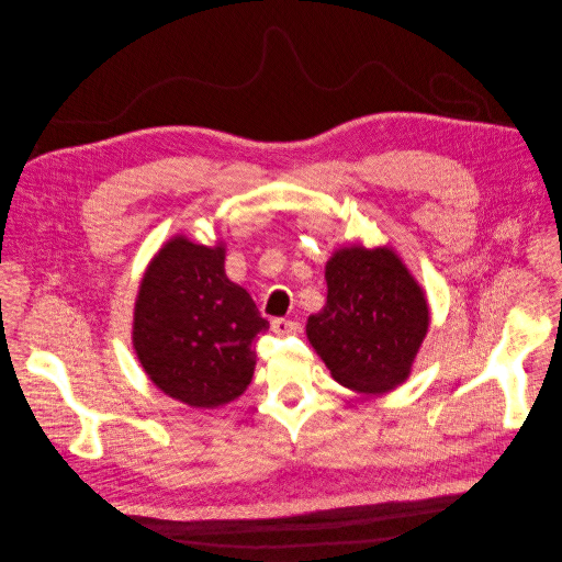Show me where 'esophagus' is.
<instances>
[{"mask_svg": "<svg viewBox=\"0 0 562 562\" xmlns=\"http://www.w3.org/2000/svg\"><path fill=\"white\" fill-rule=\"evenodd\" d=\"M272 331L277 336H295L300 334V323H295V319L279 317V319H272Z\"/></svg>", "mask_w": 562, "mask_h": 562, "instance_id": "1", "label": "esophagus"}]
</instances>
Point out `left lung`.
<instances>
[{
	"label": "left lung",
	"instance_id": "left-lung-1",
	"mask_svg": "<svg viewBox=\"0 0 562 562\" xmlns=\"http://www.w3.org/2000/svg\"><path fill=\"white\" fill-rule=\"evenodd\" d=\"M327 304L306 336L331 378L357 393H389L407 382L430 327L425 290L393 247L347 245L325 265Z\"/></svg>",
	"mask_w": 562,
	"mask_h": 562
}]
</instances>
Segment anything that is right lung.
I'll use <instances>...</instances> for the list:
<instances>
[{"label": "right lung", "instance_id": "add662e5", "mask_svg": "<svg viewBox=\"0 0 562 562\" xmlns=\"http://www.w3.org/2000/svg\"><path fill=\"white\" fill-rule=\"evenodd\" d=\"M226 245L173 235L139 283L132 347L148 380L194 409H217L247 391L254 340L270 323L224 270Z\"/></svg>", "mask_w": 562, "mask_h": 562}]
</instances>
